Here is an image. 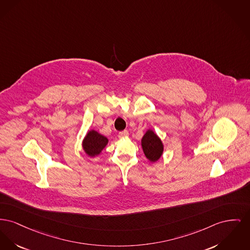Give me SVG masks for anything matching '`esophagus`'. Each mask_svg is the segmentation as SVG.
Here are the masks:
<instances>
[{
	"instance_id": "1",
	"label": "esophagus",
	"mask_w": 250,
	"mask_h": 250,
	"mask_svg": "<svg viewBox=\"0 0 250 250\" xmlns=\"http://www.w3.org/2000/svg\"><path fill=\"white\" fill-rule=\"evenodd\" d=\"M128 135H129V133H128L127 130H124V131H122V132H119V134H118V137H119L120 139H122V138L128 137Z\"/></svg>"
}]
</instances>
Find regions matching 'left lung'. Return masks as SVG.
I'll list each match as a JSON object with an SVG mask.
<instances>
[{
    "label": "left lung",
    "instance_id": "1",
    "mask_svg": "<svg viewBox=\"0 0 250 250\" xmlns=\"http://www.w3.org/2000/svg\"><path fill=\"white\" fill-rule=\"evenodd\" d=\"M142 147L146 157L150 162H157L162 157L163 153L162 140L151 129H148L144 135L142 139Z\"/></svg>",
    "mask_w": 250,
    "mask_h": 250
}]
</instances>
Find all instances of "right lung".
Segmentation results:
<instances>
[{"instance_id": "right-lung-1", "label": "right lung", "mask_w": 250, "mask_h": 250, "mask_svg": "<svg viewBox=\"0 0 250 250\" xmlns=\"http://www.w3.org/2000/svg\"><path fill=\"white\" fill-rule=\"evenodd\" d=\"M107 143L106 137L95 130H89L83 140L82 146L88 157H96L106 146Z\"/></svg>"}]
</instances>
